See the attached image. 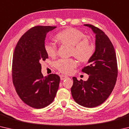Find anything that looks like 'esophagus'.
I'll return each instance as SVG.
<instances>
[{"label": "esophagus", "mask_w": 129, "mask_h": 129, "mask_svg": "<svg viewBox=\"0 0 129 129\" xmlns=\"http://www.w3.org/2000/svg\"><path fill=\"white\" fill-rule=\"evenodd\" d=\"M68 78V76H64V75H61L60 76V79L61 80H64L66 79V78Z\"/></svg>", "instance_id": "34e87169"}]
</instances>
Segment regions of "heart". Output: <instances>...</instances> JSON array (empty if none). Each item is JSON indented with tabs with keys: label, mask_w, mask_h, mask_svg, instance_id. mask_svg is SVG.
<instances>
[{
	"label": "heart",
	"mask_w": 129,
	"mask_h": 129,
	"mask_svg": "<svg viewBox=\"0 0 129 129\" xmlns=\"http://www.w3.org/2000/svg\"><path fill=\"white\" fill-rule=\"evenodd\" d=\"M82 30L75 28H67L61 30L55 36V40L60 45L70 47V56H75L79 61L85 63L94 54L95 47L90 39ZM44 51L49 57H54L57 54V48L52 43L44 44ZM77 65L73 58L60 59L54 63L56 68L65 74H71Z\"/></svg>",
	"instance_id": "b5f03b06"
}]
</instances>
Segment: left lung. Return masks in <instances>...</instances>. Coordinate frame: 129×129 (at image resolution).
Listing matches in <instances>:
<instances>
[{
    "label": "left lung",
    "instance_id": "8db88e82",
    "mask_svg": "<svg viewBox=\"0 0 129 129\" xmlns=\"http://www.w3.org/2000/svg\"><path fill=\"white\" fill-rule=\"evenodd\" d=\"M84 25L95 34V50L89 65L82 69L89 75L88 80L78 81L73 77L71 93L78 104L94 108L104 103L114 88L118 75L117 57L112 42L102 30L91 24Z\"/></svg>",
    "mask_w": 129,
    "mask_h": 129
}]
</instances>
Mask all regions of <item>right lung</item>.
<instances>
[{"label":"right lung","mask_w":129,"mask_h":129,"mask_svg":"<svg viewBox=\"0 0 129 129\" xmlns=\"http://www.w3.org/2000/svg\"><path fill=\"white\" fill-rule=\"evenodd\" d=\"M54 26L32 27L19 39L13 54L12 82L20 99L32 108L41 109L55 98L60 78L56 74L44 77L40 63L48 56L44 51L45 37Z\"/></svg>","instance_id":"obj_1"}]
</instances>
